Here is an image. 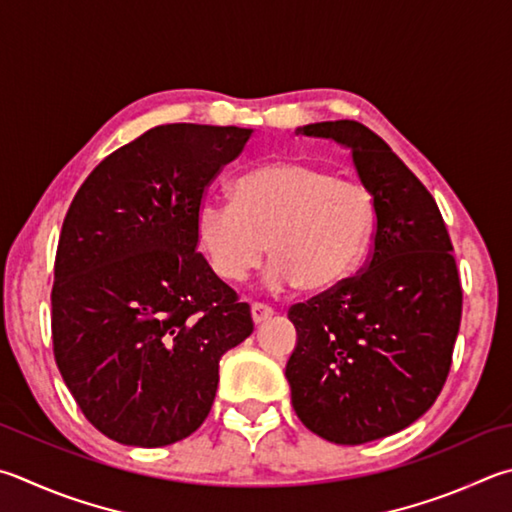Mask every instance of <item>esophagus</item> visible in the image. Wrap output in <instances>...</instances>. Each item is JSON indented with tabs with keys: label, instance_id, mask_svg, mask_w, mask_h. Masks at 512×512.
<instances>
[{
	"label": "esophagus",
	"instance_id": "esophagus-1",
	"mask_svg": "<svg viewBox=\"0 0 512 512\" xmlns=\"http://www.w3.org/2000/svg\"><path fill=\"white\" fill-rule=\"evenodd\" d=\"M250 313H253V322H255V324H262V322H266L268 318H273L275 311L271 309V306L255 302L253 306H250Z\"/></svg>",
	"mask_w": 512,
	"mask_h": 512
}]
</instances>
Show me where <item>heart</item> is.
I'll use <instances>...</instances> for the list:
<instances>
[{"label":"heart","instance_id":"1","mask_svg":"<svg viewBox=\"0 0 512 512\" xmlns=\"http://www.w3.org/2000/svg\"><path fill=\"white\" fill-rule=\"evenodd\" d=\"M374 197L356 179L302 161H271L230 183V203L206 199L194 235L224 282H244L271 253L266 286L329 291L356 273L374 232Z\"/></svg>","mask_w":512,"mask_h":512}]
</instances>
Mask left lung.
I'll use <instances>...</instances> for the list:
<instances>
[{"instance_id":"left-lung-1","label":"left lung","mask_w":512,"mask_h":512,"mask_svg":"<svg viewBox=\"0 0 512 512\" xmlns=\"http://www.w3.org/2000/svg\"><path fill=\"white\" fill-rule=\"evenodd\" d=\"M295 134L347 147L376 230L360 275L288 311L291 403L322 439L369 443L421 418L448 378L463 300L452 241L432 194L369 127L327 120Z\"/></svg>"}]
</instances>
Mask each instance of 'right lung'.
I'll return each mask as SVG.
<instances>
[{"instance_id":"right-lung-1","label":"right lung","mask_w":512,"mask_h":512,"mask_svg":"<svg viewBox=\"0 0 512 512\" xmlns=\"http://www.w3.org/2000/svg\"><path fill=\"white\" fill-rule=\"evenodd\" d=\"M253 129L154 127L100 161L64 217L51 331L58 369L109 439L163 448L206 421L250 306L197 253L194 212Z\"/></svg>"}]
</instances>
